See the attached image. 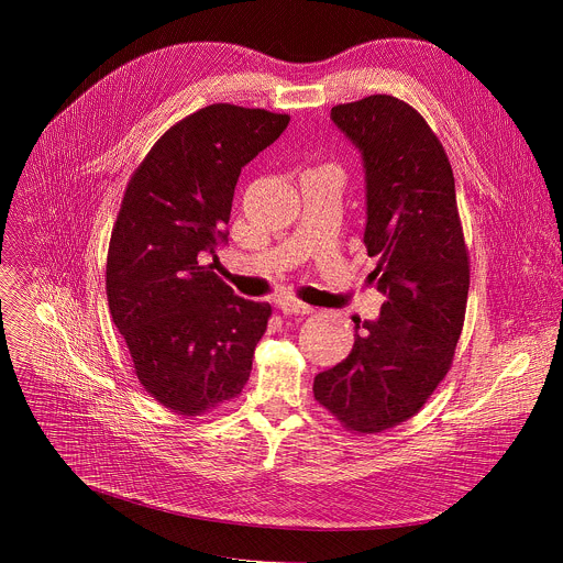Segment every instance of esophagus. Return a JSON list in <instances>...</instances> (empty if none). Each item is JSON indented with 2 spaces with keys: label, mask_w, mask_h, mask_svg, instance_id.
<instances>
[{
  "label": "esophagus",
  "mask_w": 563,
  "mask_h": 563,
  "mask_svg": "<svg viewBox=\"0 0 563 563\" xmlns=\"http://www.w3.org/2000/svg\"><path fill=\"white\" fill-rule=\"evenodd\" d=\"M278 307L283 313H296V316H305V313H313V307L307 305V302H300L296 298H280L278 300Z\"/></svg>",
  "instance_id": "esophagus-1"
}]
</instances>
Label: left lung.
I'll use <instances>...</instances> for the list:
<instances>
[{
  "instance_id": "left-lung-1",
  "label": "left lung",
  "mask_w": 563,
  "mask_h": 563,
  "mask_svg": "<svg viewBox=\"0 0 563 563\" xmlns=\"http://www.w3.org/2000/svg\"><path fill=\"white\" fill-rule=\"evenodd\" d=\"M334 124L363 155L376 320L354 318L345 361L313 378V398L343 428L376 434L412 419L445 378L463 330L470 256L443 144L408 102L336 104Z\"/></svg>"
}]
</instances>
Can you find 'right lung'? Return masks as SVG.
I'll return each mask as SVG.
<instances>
[{
    "label": "right lung",
    "mask_w": 563,
    "mask_h": 563,
    "mask_svg": "<svg viewBox=\"0 0 563 563\" xmlns=\"http://www.w3.org/2000/svg\"><path fill=\"white\" fill-rule=\"evenodd\" d=\"M289 115L211 104L176 122L133 172L107 256V296L140 385L183 417L235 398L272 316L205 265L227 243L240 172Z\"/></svg>",
    "instance_id": "add662e5"
}]
</instances>
